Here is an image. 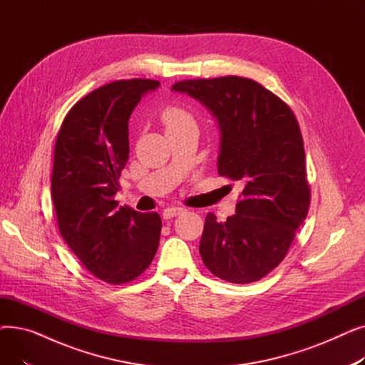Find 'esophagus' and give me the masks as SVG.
Segmentation results:
<instances>
[{
  "instance_id": "obj_1",
  "label": "esophagus",
  "mask_w": 365,
  "mask_h": 365,
  "mask_svg": "<svg viewBox=\"0 0 365 365\" xmlns=\"http://www.w3.org/2000/svg\"><path fill=\"white\" fill-rule=\"evenodd\" d=\"M180 213H183V208L182 207H168V208H165L164 212H163V217L164 219H173V217L179 216Z\"/></svg>"
}]
</instances>
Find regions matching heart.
<instances>
[{
  "label": "heart",
  "mask_w": 365,
  "mask_h": 365,
  "mask_svg": "<svg viewBox=\"0 0 365 365\" xmlns=\"http://www.w3.org/2000/svg\"><path fill=\"white\" fill-rule=\"evenodd\" d=\"M161 120H163L165 128L168 130V128H173V127H178V125H180V124H183L189 120H192V118H190V115L186 110H183L182 108L168 106L163 110Z\"/></svg>",
  "instance_id": "b5f03b06"
}]
</instances>
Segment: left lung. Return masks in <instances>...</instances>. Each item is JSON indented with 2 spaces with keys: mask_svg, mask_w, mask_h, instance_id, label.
Masks as SVG:
<instances>
[{
  "mask_svg": "<svg viewBox=\"0 0 365 365\" xmlns=\"http://www.w3.org/2000/svg\"><path fill=\"white\" fill-rule=\"evenodd\" d=\"M200 101L220 128V176L242 183L237 213H208L200 242L207 269L234 284L255 282L284 260L308 215L311 189L293 110L242 76L183 80L171 87Z\"/></svg>",
  "mask_w": 365,
  "mask_h": 365,
  "instance_id": "1",
  "label": "left lung"
}]
</instances>
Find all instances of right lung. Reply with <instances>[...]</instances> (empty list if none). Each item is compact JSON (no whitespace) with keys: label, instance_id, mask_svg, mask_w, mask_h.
Masks as SVG:
<instances>
[{"label":"right lung","instance_id":"1","mask_svg":"<svg viewBox=\"0 0 365 365\" xmlns=\"http://www.w3.org/2000/svg\"><path fill=\"white\" fill-rule=\"evenodd\" d=\"M158 86L133 78L96 88L69 109L54 145L51 198L59 232L96 278L113 285L136 279L158 250L160 215L113 200L130 153V115Z\"/></svg>","mask_w":365,"mask_h":365}]
</instances>
